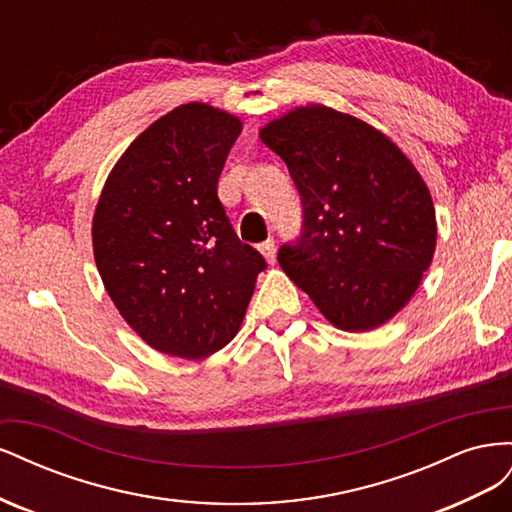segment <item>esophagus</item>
Segmentation results:
<instances>
[{
    "label": "esophagus",
    "mask_w": 512,
    "mask_h": 512,
    "mask_svg": "<svg viewBox=\"0 0 512 512\" xmlns=\"http://www.w3.org/2000/svg\"><path fill=\"white\" fill-rule=\"evenodd\" d=\"M258 250H260V254L267 258V262L269 265H275V258H277V252H275V241L273 239H267V241H262L260 245H258Z\"/></svg>",
    "instance_id": "obj_1"
}]
</instances>
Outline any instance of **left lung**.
Instances as JSON below:
<instances>
[{"label": "left lung", "instance_id": "8db88e82", "mask_svg": "<svg viewBox=\"0 0 512 512\" xmlns=\"http://www.w3.org/2000/svg\"><path fill=\"white\" fill-rule=\"evenodd\" d=\"M297 185L303 224L280 267L333 327L371 331L404 307L436 252L425 181L376 128L322 104L260 130Z\"/></svg>", "mask_w": 512, "mask_h": 512}]
</instances>
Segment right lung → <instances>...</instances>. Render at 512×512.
<instances>
[{"label": "right lung", "mask_w": 512, "mask_h": 512, "mask_svg": "<svg viewBox=\"0 0 512 512\" xmlns=\"http://www.w3.org/2000/svg\"><path fill=\"white\" fill-rule=\"evenodd\" d=\"M239 134L235 115L183 104L151 123L104 183L96 265L119 314L158 352L205 359L224 348L267 269L218 198Z\"/></svg>", "instance_id": "1"}]
</instances>
